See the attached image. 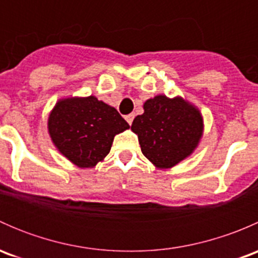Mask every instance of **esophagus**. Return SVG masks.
<instances>
[{"label": "esophagus", "instance_id": "esophagus-1", "mask_svg": "<svg viewBox=\"0 0 258 258\" xmlns=\"http://www.w3.org/2000/svg\"><path fill=\"white\" fill-rule=\"evenodd\" d=\"M124 118H126V121L128 122L130 124L132 123V121H134V118H135V113H130V114H127L126 117H124Z\"/></svg>", "mask_w": 258, "mask_h": 258}]
</instances>
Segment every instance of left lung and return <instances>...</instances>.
Returning <instances> with one entry per match:
<instances>
[{
	"label": "left lung",
	"mask_w": 258,
	"mask_h": 258,
	"mask_svg": "<svg viewBox=\"0 0 258 258\" xmlns=\"http://www.w3.org/2000/svg\"><path fill=\"white\" fill-rule=\"evenodd\" d=\"M132 122L142 153L157 167L168 168L191 155L202 136V117L182 98L156 96Z\"/></svg>",
	"instance_id": "1"
}]
</instances>
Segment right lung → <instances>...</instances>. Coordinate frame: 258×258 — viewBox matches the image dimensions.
Returning a JSON list of instances; mask_svg holds the SVG:
<instances>
[{"mask_svg":"<svg viewBox=\"0 0 258 258\" xmlns=\"http://www.w3.org/2000/svg\"><path fill=\"white\" fill-rule=\"evenodd\" d=\"M130 128L116 108L95 96L57 102L48 132L59 152L79 167H93L108 155L117 134Z\"/></svg>","mask_w":258,"mask_h":258,"instance_id":"obj_1","label":"right lung"}]
</instances>
